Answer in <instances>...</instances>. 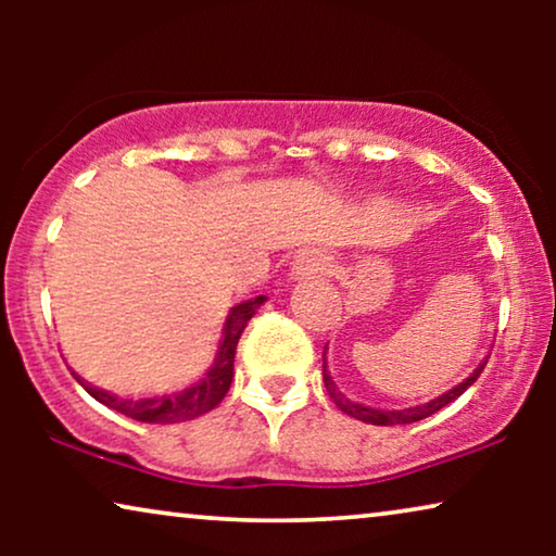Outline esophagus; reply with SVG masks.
Here are the masks:
<instances>
[{
	"instance_id": "esophagus-1",
	"label": "esophagus",
	"mask_w": 556,
	"mask_h": 556,
	"mask_svg": "<svg viewBox=\"0 0 556 556\" xmlns=\"http://www.w3.org/2000/svg\"><path fill=\"white\" fill-rule=\"evenodd\" d=\"M293 270L299 273V276H318V273L329 270V257L321 253H303L299 255V261H295Z\"/></svg>"
}]
</instances>
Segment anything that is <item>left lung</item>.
Wrapping results in <instances>:
<instances>
[{
	"label": "left lung",
	"mask_w": 556,
	"mask_h": 556,
	"mask_svg": "<svg viewBox=\"0 0 556 556\" xmlns=\"http://www.w3.org/2000/svg\"><path fill=\"white\" fill-rule=\"evenodd\" d=\"M326 354V352H324ZM489 362V359H485ZM485 362L478 367L473 375H470L466 382H460L458 387H453L451 392L440 394V397L425 402V405H417V407H405V409H371V407H364V405H356V402H352L349 397H344V394L339 392V387L333 384V379L329 375V369H326V359H324V384H326V392H329V397L333 400V405H337L341 413L352 415L356 417V420L362 422H369V425H407V422H417V420H425V417L435 415L438 409H443L451 405L453 400H458L463 392L468 390L470 384L476 382L478 377H481V371L485 367Z\"/></svg>",
	"instance_id": "left-lung-1"
}]
</instances>
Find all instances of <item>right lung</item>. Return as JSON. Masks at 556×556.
Wrapping results in <instances>:
<instances>
[{"mask_svg":"<svg viewBox=\"0 0 556 556\" xmlns=\"http://www.w3.org/2000/svg\"><path fill=\"white\" fill-rule=\"evenodd\" d=\"M265 295H257L253 301L240 303L230 311L225 321V337L219 341V352L215 356V364L207 375L202 377L200 384L189 387V390L179 394H164V397H147V400H121L116 394L98 390V387L83 382L80 377H75L83 384L90 397L101 402V405L116 409V413L131 417V420L139 422H151V425H172V422H185L194 420L210 409H215L219 402L225 400L227 390L232 384V369H235V349H238V341L245 331V326Z\"/></svg>","mask_w":556,"mask_h":556,"instance_id":"obj_1","label":"right lung"}]
</instances>
